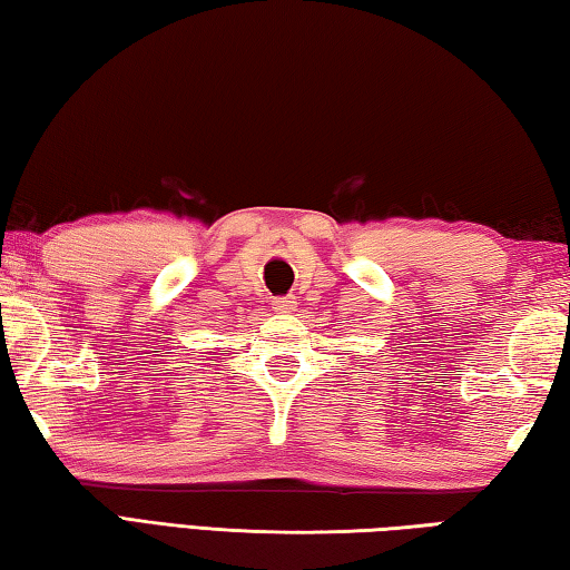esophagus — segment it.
Wrapping results in <instances>:
<instances>
[{
	"mask_svg": "<svg viewBox=\"0 0 570 570\" xmlns=\"http://www.w3.org/2000/svg\"><path fill=\"white\" fill-rule=\"evenodd\" d=\"M273 307L277 313H295L297 301L293 295H285V297H273Z\"/></svg>",
	"mask_w": 570,
	"mask_h": 570,
	"instance_id": "1",
	"label": "esophagus"
}]
</instances>
